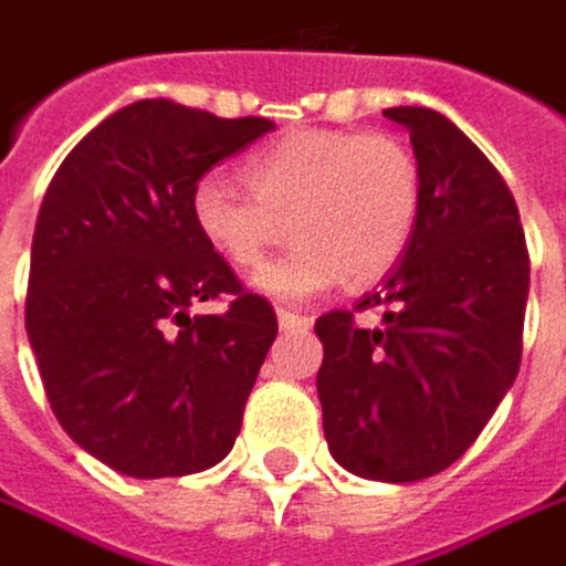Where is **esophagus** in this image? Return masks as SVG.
I'll return each mask as SVG.
<instances>
[{
	"label": "esophagus",
	"mask_w": 566,
	"mask_h": 566,
	"mask_svg": "<svg viewBox=\"0 0 566 566\" xmlns=\"http://www.w3.org/2000/svg\"><path fill=\"white\" fill-rule=\"evenodd\" d=\"M280 318V328L283 332H296V328H308V315H300V312H290V308H280L276 312Z\"/></svg>",
	"instance_id": "1"
}]
</instances>
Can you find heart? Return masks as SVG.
<instances>
[{"instance_id": "obj_1", "label": "heart", "mask_w": 566, "mask_h": 566, "mask_svg": "<svg viewBox=\"0 0 566 566\" xmlns=\"http://www.w3.org/2000/svg\"><path fill=\"white\" fill-rule=\"evenodd\" d=\"M248 189L202 177L192 222L224 261L251 270L290 234L286 254L254 276L283 303L347 283H374L412 244L422 216V174L412 150L384 132L300 128L241 164Z\"/></svg>"}]
</instances>
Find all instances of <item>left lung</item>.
I'll use <instances>...</instances> for the list:
<instances>
[{"mask_svg":"<svg viewBox=\"0 0 566 566\" xmlns=\"http://www.w3.org/2000/svg\"><path fill=\"white\" fill-rule=\"evenodd\" d=\"M422 174L412 244L377 293L315 322L332 458L367 480L412 483L476 441L522 364L528 248L518 206L486 154L434 108L399 105ZM380 307L364 329L357 311Z\"/></svg>","mask_w":566,"mask_h":566,"instance_id":"1","label":"left lung"}]
</instances>
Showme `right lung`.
I'll use <instances>...</instances> for the list:
<instances>
[{"label":"right lung","instance_id":"right-lung-1","mask_svg":"<svg viewBox=\"0 0 566 566\" xmlns=\"http://www.w3.org/2000/svg\"><path fill=\"white\" fill-rule=\"evenodd\" d=\"M270 118L142 99L99 122L44 192L24 328L63 431L102 464L186 476L231 451L276 312L192 222L212 164ZM216 316H189L199 302Z\"/></svg>","mask_w":566,"mask_h":566}]
</instances>
